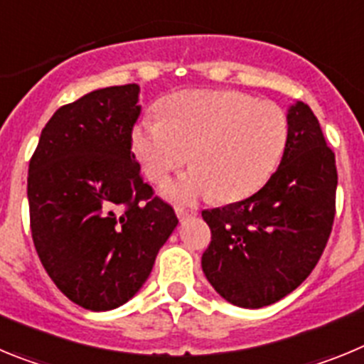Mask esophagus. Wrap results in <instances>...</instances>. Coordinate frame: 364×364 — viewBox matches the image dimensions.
Here are the masks:
<instances>
[{
  "label": "esophagus",
  "mask_w": 364,
  "mask_h": 364,
  "mask_svg": "<svg viewBox=\"0 0 364 364\" xmlns=\"http://www.w3.org/2000/svg\"><path fill=\"white\" fill-rule=\"evenodd\" d=\"M175 211H176V217H178L180 220H188V218H191L197 215V211L195 210H186V208H182V205H176Z\"/></svg>",
  "instance_id": "34e87169"
}]
</instances>
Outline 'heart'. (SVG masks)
Returning a JSON list of instances; mask_svg holds the SVG:
<instances>
[{
	"mask_svg": "<svg viewBox=\"0 0 364 364\" xmlns=\"http://www.w3.org/2000/svg\"><path fill=\"white\" fill-rule=\"evenodd\" d=\"M162 111L164 118L136 125L133 147L154 182L188 164L191 153L195 171L164 188L178 200H240L264 184L284 153L288 120L273 102L235 91H186L167 98Z\"/></svg>",
	"mask_w": 364,
	"mask_h": 364,
	"instance_id": "1",
	"label": "heart"
}]
</instances>
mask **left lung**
<instances>
[{
    "label": "left lung",
    "instance_id": "1",
    "mask_svg": "<svg viewBox=\"0 0 364 364\" xmlns=\"http://www.w3.org/2000/svg\"><path fill=\"white\" fill-rule=\"evenodd\" d=\"M277 171L255 195L202 211L211 242L202 269L220 297L262 308L297 288L319 262L336 217V154L306 104L288 109Z\"/></svg>",
    "mask_w": 364,
    "mask_h": 364
}]
</instances>
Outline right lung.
Masks as SVG:
<instances>
[{
  "mask_svg": "<svg viewBox=\"0 0 364 364\" xmlns=\"http://www.w3.org/2000/svg\"><path fill=\"white\" fill-rule=\"evenodd\" d=\"M138 92L136 83L105 87L60 107L28 164L38 257L58 290L85 310L129 301L178 224L131 151Z\"/></svg>",
  "mask_w": 364,
  "mask_h": 364,
  "instance_id": "right-lung-1",
  "label": "right lung"
}]
</instances>
